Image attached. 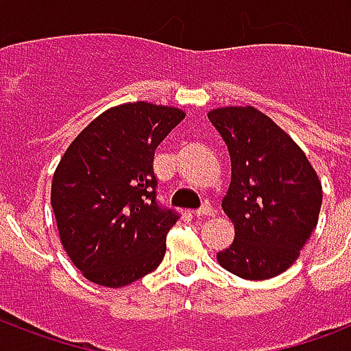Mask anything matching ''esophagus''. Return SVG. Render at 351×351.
<instances>
[{"mask_svg": "<svg viewBox=\"0 0 351 351\" xmlns=\"http://www.w3.org/2000/svg\"><path fill=\"white\" fill-rule=\"evenodd\" d=\"M213 215H215V209L209 202L202 204V206L197 209V217H213Z\"/></svg>", "mask_w": 351, "mask_h": 351, "instance_id": "obj_1", "label": "esophagus"}]
</instances>
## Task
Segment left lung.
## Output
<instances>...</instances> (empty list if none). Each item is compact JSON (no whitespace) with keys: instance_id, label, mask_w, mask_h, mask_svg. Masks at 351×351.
<instances>
[{"instance_id":"left-lung-1","label":"left lung","mask_w":351,"mask_h":351,"mask_svg":"<svg viewBox=\"0 0 351 351\" xmlns=\"http://www.w3.org/2000/svg\"><path fill=\"white\" fill-rule=\"evenodd\" d=\"M208 117L231 156L222 209L233 222L234 240L217 261L247 280L277 277L299 258L315 230L319 176L302 149L255 107H220Z\"/></svg>"}]
</instances>
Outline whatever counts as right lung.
Instances as JSON below:
<instances>
[{
    "instance_id": "obj_1",
    "label": "right lung",
    "mask_w": 351,
    "mask_h": 351,
    "mask_svg": "<svg viewBox=\"0 0 351 351\" xmlns=\"http://www.w3.org/2000/svg\"><path fill=\"white\" fill-rule=\"evenodd\" d=\"M134 101L95 118L60 160L51 204L62 244L90 282L121 288L154 271L180 215L160 206L154 149L184 120Z\"/></svg>"
}]
</instances>
